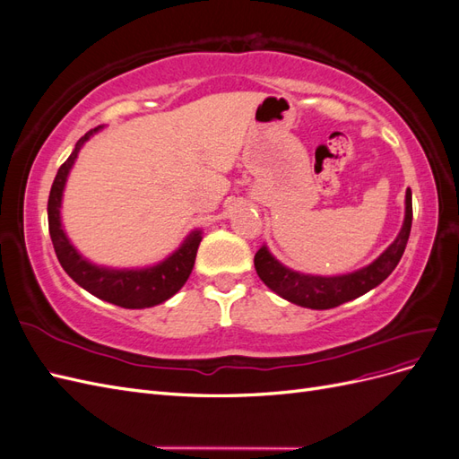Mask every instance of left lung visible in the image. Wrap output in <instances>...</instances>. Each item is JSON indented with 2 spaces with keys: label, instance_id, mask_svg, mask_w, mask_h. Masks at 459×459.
Listing matches in <instances>:
<instances>
[{
  "label": "left lung",
  "instance_id": "1",
  "mask_svg": "<svg viewBox=\"0 0 459 459\" xmlns=\"http://www.w3.org/2000/svg\"><path fill=\"white\" fill-rule=\"evenodd\" d=\"M411 191H406V218L398 238L386 251L371 262L369 266L358 270L349 275L337 277H319V275H304L285 268L283 264L277 262L266 247H262L255 255V268L260 280L266 283L273 293L295 302L299 307L312 310H329L335 308L342 302H349L366 295L368 290L383 283L388 275L393 273L411 231Z\"/></svg>",
  "mask_w": 459,
  "mask_h": 459
}]
</instances>
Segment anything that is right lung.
Listing matches in <instances>:
<instances>
[{
  "label": "right lung",
  "instance_id": "1",
  "mask_svg": "<svg viewBox=\"0 0 459 459\" xmlns=\"http://www.w3.org/2000/svg\"><path fill=\"white\" fill-rule=\"evenodd\" d=\"M97 130L100 128H93L86 135L80 137L73 155L61 164L57 176L53 179L49 201H48V220H49V235L53 241L55 255H57L63 270L71 275L80 287L90 290V293L95 295L97 299L117 304V307H122V308L155 307V304L169 300L184 287L193 270V264H195L197 248L203 238L199 231L191 233L186 239V243L179 247L172 256H169L164 262L147 270L97 268L76 253V248L71 245V241L66 239V235L61 228V216H59L61 197H63L66 176L73 169L80 147L84 145V142H88L90 135L95 134Z\"/></svg>",
  "mask_w": 459,
  "mask_h": 459
}]
</instances>
